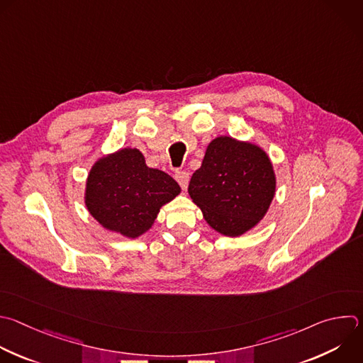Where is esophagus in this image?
I'll use <instances>...</instances> for the list:
<instances>
[{"instance_id": "esophagus-1", "label": "esophagus", "mask_w": 363, "mask_h": 363, "mask_svg": "<svg viewBox=\"0 0 363 363\" xmlns=\"http://www.w3.org/2000/svg\"><path fill=\"white\" fill-rule=\"evenodd\" d=\"M175 179L178 181V184L181 185L182 189H186L188 188V184H189V174L186 171H178L175 174Z\"/></svg>"}]
</instances>
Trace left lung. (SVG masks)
I'll use <instances>...</instances> for the list:
<instances>
[{"label": "left lung", "mask_w": 363, "mask_h": 363, "mask_svg": "<svg viewBox=\"0 0 363 363\" xmlns=\"http://www.w3.org/2000/svg\"><path fill=\"white\" fill-rule=\"evenodd\" d=\"M275 184L272 164L259 147L219 137L208 145L188 192L215 230L239 236L264 218Z\"/></svg>", "instance_id": "1"}]
</instances>
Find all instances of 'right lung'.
Segmentation results:
<instances>
[{
  "label": "right lung",
  "mask_w": 363,
  "mask_h": 363,
  "mask_svg": "<svg viewBox=\"0 0 363 363\" xmlns=\"http://www.w3.org/2000/svg\"><path fill=\"white\" fill-rule=\"evenodd\" d=\"M179 192L172 177L148 168L138 150L125 148L92 167L85 203L104 228L137 238L151 228L160 208Z\"/></svg>",
  "instance_id": "obj_1"
}]
</instances>
